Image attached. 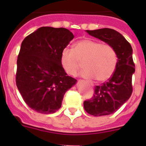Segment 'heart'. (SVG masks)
I'll return each instance as SVG.
<instances>
[{
  "mask_svg": "<svg viewBox=\"0 0 146 146\" xmlns=\"http://www.w3.org/2000/svg\"><path fill=\"white\" fill-rule=\"evenodd\" d=\"M60 63L65 73L75 75L82 63L81 75L104 82L113 75L117 64L115 50L109 44L91 39H82L73 45V50L64 48L60 52Z\"/></svg>",
  "mask_w": 146,
  "mask_h": 146,
  "instance_id": "obj_1",
  "label": "heart"
}]
</instances>
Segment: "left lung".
Wrapping results in <instances>:
<instances>
[{"label":"left lung","instance_id":"obj_1","mask_svg":"<svg viewBox=\"0 0 146 146\" xmlns=\"http://www.w3.org/2000/svg\"><path fill=\"white\" fill-rule=\"evenodd\" d=\"M86 32L111 45L117 56L113 75L102 86H96L92 98L83 103L86 111L91 115H109L127 102L133 92L132 76L135 72L133 49L126 38L114 29L104 28Z\"/></svg>","mask_w":146,"mask_h":146}]
</instances>
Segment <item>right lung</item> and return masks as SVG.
I'll return each mask as SVG.
<instances>
[{"mask_svg": "<svg viewBox=\"0 0 146 146\" xmlns=\"http://www.w3.org/2000/svg\"><path fill=\"white\" fill-rule=\"evenodd\" d=\"M74 35L65 28L44 26L26 36L21 44L16 83L24 102L41 113L61 107L64 94L77 80L67 76L60 56Z\"/></svg>", "mask_w": 146, "mask_h": 146, "instance_id": "obj_1", "label": "right lung"}]
</instances>
